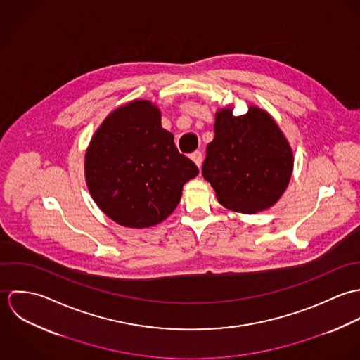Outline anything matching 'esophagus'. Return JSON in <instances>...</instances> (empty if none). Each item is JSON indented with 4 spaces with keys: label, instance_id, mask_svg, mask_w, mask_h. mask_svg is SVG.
I'll return each instance as SVG.
<instances>
[{
    "label": "esophagus",
    "instance_id": "34e87169",
    "mask_svg": "<svg viewBox=\"0 0 360 360\" xmlns=\"http://www.w3.org/2000/svg\"><path fill=\"white\" fill-rule=\"evenodd\" d=\"M190 158H191V160H193L198 167L201 166V163H202V153L195 151V153H193V154L190 155Z\"/></svg>",
    "mask_w": 360,
    "mask_h": 360
}]
</instances>
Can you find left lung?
Segmentation results:
<instances>
[{
  "label": "left lung",
  "mask_w": 360,
  "mask_h": 360,
  "mask_svg": "<svg viewBox=\"0 0 360 360\" xmlns=\"http://www.w3.org/2000/svg\"><path fill=\"white\" fill-rule=\"evenodd\" d=\"M213 131L202 176L217 201L245 214L274 205L290 184L294 153L271 115L250 105L245 115L234 116L229 105L216 112Z\"/></svg>",
  "instance_id": "1"
}]
</instances>
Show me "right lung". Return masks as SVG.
Listing matches in <instances>:
<instances>
[{"label": "right lung", "mask_w": 360, "mask_h": 360, "mask_svg": "<svg viewBox=\"0 0 360 360\" xmlns=\"http://www.w3.org/2000/svg\"><path fill=\"white\" fill-rule=\"evenodd\" d=\"M160 117L151 101H130L105 117L87 147V188L120 226L144 229L163 221L179 205L183 186L198 174Z\"/></svg>", "instance_id": "obj_1"}]
</instances>
